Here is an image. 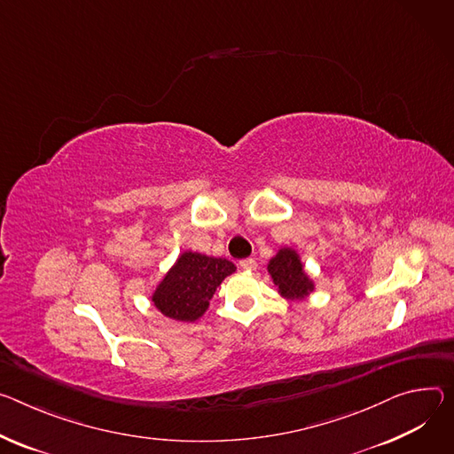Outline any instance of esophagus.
I'll return each mask as SVG.
<instances>
[{
	"mask_svg": "<svg viewBox=\"0 0 454 454\" xmlns=\"http://www.w3.org/2000/svg\"><path fill=\"white\" fill-rule=\"evenodd\" d=\"M240 266H242L244 270L254 271V270L257 268V261H255V259H252V257H250V259H242V261H240Z\"/></svg>",
	"mask_w": 454,
	"mask_h": 454,
	"instance_id": "obj_1",
	"label": "esophagus"
}]
</instances>
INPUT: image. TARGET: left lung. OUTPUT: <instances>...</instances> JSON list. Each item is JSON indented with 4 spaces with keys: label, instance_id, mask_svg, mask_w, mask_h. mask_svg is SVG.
Here are the masks:
<instances>
[{
    "label": "left lung",
    "instance_id": "8db88e82",
    "mask_svg": "<svg viewBox=\"0 0 454 454\" xmlns=\"http://www.w3.org/2000/svg\"><path fill=\"white\" fill-rule=\"evenodd\" d=\"M268 271L286 299H304L313 290V282L304 273L302 262L292 248H282L270 261Z\"/></svg>",
    "mask_w": 454,
    "mask_h": 454
}]
</instances>
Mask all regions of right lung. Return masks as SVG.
<instances>
[{
	"mask_svg": "<svg viewBox=\"0 0 454 454\" xmlns=\"http://www.w3.org/2000/svg\"><path fill=\"white\" fill-rule=\"evenodd\" d=\"M235 271L226 259L183 254L152 297L155 308L174 320L193 322L208 309L217 286Z\"/></svg>",
	"mask_w": 454,
	"mask_h": 454,
	"instance_id": "add662e5",
	"label": "right lung"
}]
</instances>
